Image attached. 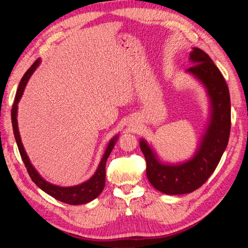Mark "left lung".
<instances>
[{"mask_svg":"<svg viewBox=\"0 0 248 248\" xmlns=\"http://www.w3.org/2000/svg\"><path fill=\"white\" fill-rule=\"evenodd\" d=\"M189 56L192 66L186 71L202 81L211 100L210 123L196 155L184 163L164 164L144 140L140 141L148 180L166 194L189 193L204 184L219 163L230 138L231 99L226 79L204 50L193 47Z\"/></svg>","mask_w":248,"mask_h":248,"instance_id":"8db88e82","label":"left lung"}]
</instances>
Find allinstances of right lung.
<instances>
[{"label": "right lung", "instance_id": "add662e5", "mask_svg": "<svg viewBox=\"0 0 248 248\" xmlns=\"http://www.w3.org/2000/svg\"><path fill=\"white\" fill-rule=\"evenodd\" d=\"M39 63H40V59H37L34 62V64L30 67V68L27 70V72L24 74V77H22V78L20 79V82L17 88V92L16 95V99H14L12 109H11L13 133H14V137H16V140L19 150L21 159L24 161L27 170L29 172L30 177H31V179L33 180V182L44 192H46L47 194H49V196H51L52 198H55L56 200L66 202V204H69V205L86 204V202H91L98 197L104 188V184H106V163L112 148H114L116 144L118 137H115L110 140L109 144L106 150V153H104L102 159L99 163L98 169H97L93 177L90 178L88 181L72 187H60L57 185H52L47 181H46V180H44L38 172H37V170L32 166V163L30 162L29 157L25 151L24 146H22V142L20 140L18 127H17V119H16L18 101L21 98L22 93H24V90L29 78H31L33 72L36 70L37 67H38Z\"/></svg>", "mask_w": 248, "mask_h": 248}]
</instances>
